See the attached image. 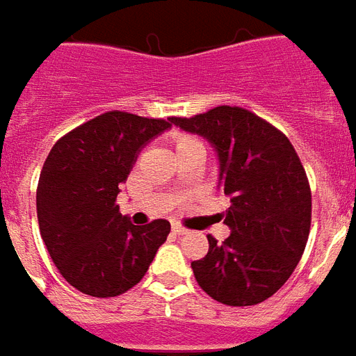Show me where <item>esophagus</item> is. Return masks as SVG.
Masks as SVG:
<instances>
[{"instance_id":"34e87169","label":"esophagus","mask_w":356,"mask_h":356,"mask_svg":"<svg viewBox=\"0 0 356 356\" xmlns=\"http://www.w3.org/2000/svg\"><path fill=\"white\" fill-rule=\"evenodd\" d=\"M172 232H175L176 235H188L189 229H186V227L180 224H172Z\"/></svg>"}]
</instances>
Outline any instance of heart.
<instances>
[{
  "label": "heart",
  "mask_w": 356,
  "mask_h": 356,
  "mask_svg": "<svg viewBox=\"0 0 356 356\" xmlns=\"http://www.w3.org/2000/svg\"><path fill=\"white\" fill-rule=\"evenodd\" d=\"M193 142H197V140L188 136V134H170V136H167V144L175 149V153L178 152V149H181V147L193 144Z\"/></svg>",
  "instance_id": "1"
}]
</instances>
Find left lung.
I'll list each match as a JSON object with an SVG mask.
<instances>
[{"mask_svg":"<svg viewBox=\"0 0 356 356\" xmlns=\"http://www.w3.org/2000/svg\"><path fill=\"white\" fill-rule=\"evenodd\" d=\"M175 124L216 149L220 186L229 197L224 243L191 261L195 281L216 302L256 305L279 290L302 258L311 229V188L290 140L238 106H218Z\"/></svg>","mask_w":356,"mask_h":356,"instance_id":"left-lung-1","label":"left lung"}]
</instances>
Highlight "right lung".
<instances>
[{
	"label": "right lung",
	"mask_w": 356,
	"mask_h": 356,
	"mask_svg": "<svg viewBox=\"0 0 356 356\" xmlns=\"http://www.w3.org/2000/svg\"><path fill=\"white\" fill-rule=\"evenodd\" d=\"M172 123L106 111L47 155L35 197L41 238L62 277L83 294L113 298L131 290L167 241V220L131 224L115 199L142 147Z\"/></svg>",
	"instance_id": "obj_1"
}]
</instances>
